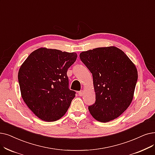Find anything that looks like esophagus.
<instances>
[{
    "label": "esophagus",
    "instance_id": "34e87169",
    "mask_svg": "<svg viewBox=\"0 0 155 155\" xmlns=\"http://www.w3.org/2000/svg\"><path fill=\"white\" fill-rule=\"evenodd\" d=\"M78 95L80 96H82L84 95V91H80L78 92Z\"/></svg>",
    "mask_w": 155,
    "mask_h": 155
}]
</instances>
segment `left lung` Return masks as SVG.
<instances>
[{
	"mask_svg": "<svg viewBox=\"0 0 155 155\" xmlns=\"http://www.w3.org/2000/svg\"><path fill=\"white\" fill-rule=\"evenodd\" d=\"M93 77L96 102L88 109L94 118L108 122L128 108L137 80L136 65L115 46L98 48L80 54Z\"/></svg>",
	"mask_w": 155,
	"mask_h": 155,
	"instance_id": "obj_1",
	"label": "left lung"
}]
</instances>
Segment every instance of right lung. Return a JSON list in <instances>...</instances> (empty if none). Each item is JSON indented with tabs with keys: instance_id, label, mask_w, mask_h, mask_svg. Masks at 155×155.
<instances>
[{
	"instance_id": "obj_1",
	"label": "right lung",
	"mask_w": 155,
	"mask_h": 155,
	"mask_svg": "<svg viewBox=\"0 0 155 155\" xmlns=\"http://www.w3.org/2000/svg\"><path fill=\"white\" fill-rule=\"evenodd\" d=\"M77 58L76 52L41 48L33 51L20 66L21 97L38 118L54 122L68 111L75 92L68 88L66 73Z\"/></svg>"
}]
</instances>
